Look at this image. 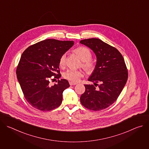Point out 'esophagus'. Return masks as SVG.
<instances>
[{"label":"esophagus","mask_w":149,"mask_h":149,"mask_svg":"<svg viewBox=\"0 0 149 149\" xmlns=\"http://www.w3.org/2000/svg\"><path fill=\"white\" fill-rule=\"evenodd\" d=\"M76 84H77L76 82H72V81L70 82V86H75V85H76Z\"/></svg>","instance_id":"34e87169"}]
</instances>
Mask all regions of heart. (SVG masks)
Instances as JSON below:
<instances>
[{"mask_svg": "<svg viewBox=\"0 0 149 149\" xmlns=\"http://www.w3.org/2000/svg\"><path fill=\"white\" fill-rule=\"evenodd\" d=\"M74 52L78 55L81 60L82 67L88 72H92L95 68L94 62L91 59L92 58L91 52L89 49L84 47H79L74 50ZM67 54H63L59 59V64L61 67H63L65 64ZM84 73L80 70H68L63 74L64 78L74 82H78L83 77Z\"/></svg>", "mask_w": 149, "mask_h": 149, "instance_id": "obj_1", "label": "heart"}]
</instances>
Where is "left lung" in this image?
<instances>
[{
    "mask_svg": "<svg viewBox=\"0 0 149 149\" xmlns=\"http://www.w3.org/2000/svg\"><path fill=\"white\" fill-rule=\"evenodd\" d=\"M80 43L92 49L97 57L95 67L88 79L94 85H84L86 91L80 101L89 110L100 111L117 100L127 82L128 72L123 56L116 48L97 38L81 40Z\"/></svg>",
    "mask_w": 149,
    "mask_h": 149,
    "instance_id": "1",
    "label": "left lung"
}]
</instances>
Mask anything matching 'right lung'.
Segmentation results:
<instances>
[{
	"instance_id": "1",
	"label": "right lung",
	"mask_w": 149,
	"mask_h": 149,
	"mask_svg": "<svg viewBox=\"0 0 149 149\" xmlns=\"http://www.w3.org/2000/svg\"><path fill=\"white\" fill-rule=\"evenodd\" d=\"M73 45L74 41L48 39L29 47L22 54L17 78L25 98L33 107L48 111L61 104L63 91L70 87L69 82L58 79L51 86L49 80L53 76L56 79L61 77L59 59Z\"/></svg>"
}]
</instances>
